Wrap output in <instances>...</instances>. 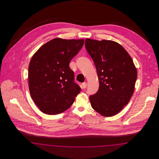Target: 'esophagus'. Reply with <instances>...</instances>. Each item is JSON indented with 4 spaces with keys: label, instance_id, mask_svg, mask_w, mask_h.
<instances>
[{
    "label": "esophagus",
    "instance_id": "esophagus-1",
    "mask_svg": "<svg viewBox=\"0 0 159 159\" xmlns=\"http://www.w3.org/2000/svg\"><path fill=\"white\" fill-rule=\"evenodd\" d=\"M82 86L83 89H85L86 88V86H87V83L86 82H84V83H82Z\"/></svg>",
    "mask_w": 159,
    "mask_h": 159
}]
</instances>
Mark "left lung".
<instances>
[{
	"instance_id": "left-lung-1",
	"label": "left lung",
	"mask_w": 159,
	"mask_h": 159,
	"mask_svg": "<svg viewBox=\"0 0 159 159\" xmlns=\"http://www.w3.org/2000/svg\"><path fill=\"white\" fill-rule=\"evenodd\" d=\"M85 47L95 65L99 83L98 92L89 97L91 106L101 116H113L128 104L134 93L136 67L116 42L86 39Z\"/></svg>"
}]
</instances>
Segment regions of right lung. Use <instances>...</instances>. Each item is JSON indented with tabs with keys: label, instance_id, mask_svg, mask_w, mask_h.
Masks as SVG:
<instances>
[{
	"label": "right lung",
	"instance_id": "1",
	"mask_svg": "<svg viewBox=\"0 0 159 159\" xmlns=\"http://www.w3.org/2000/svg\"><path fill=\"white\" fill-rule=\"evenodd\" d=\"M84 39L57 38L34 53L29 66L31 97L43 113L56 115L73 104L81 88L74 82L69 67L84 44Z\"/></svg>",
	"mask_w": 159,
	"mask_h": 159
}]
</instances>
